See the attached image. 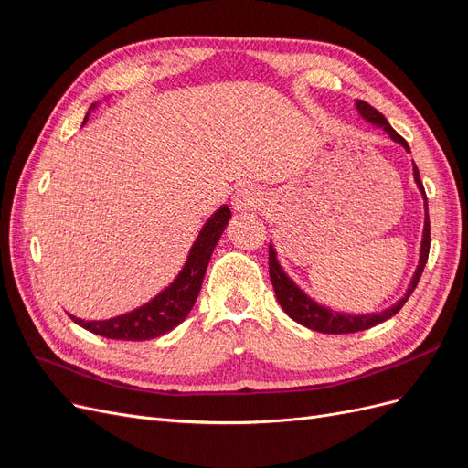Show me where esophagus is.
Segmentation results:
<instances>
[{"label":"esophagus","instance_id":"esophagus-1","mask_svg":"<svg viewBox=\"0 0 468 468\" xmlns=\"http://www.w3.org/2000/svg\"><path fill=\"white\" fill-rule=\"evenodd\" d=\"M261 203V191L256 186H242L238 187L232 197V207L238 212H246L260 207Z\"/></svg>","mask_w":468,"mask_h":468}]
</instances>
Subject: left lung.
<instances>
[{
    "instance_id": "left-lung-1",
    "label": "left lung",
    "mask_w": 468,
    "mask_h": 468,
    "mask_svg": "<svg viewBox=\"0 0 468 468\" xmlns=\"http://www.w3.org/2000/svg\"><path fill=\"white\" fill-rule=\"evenodd\" d=\"M356 107L359 111V115L371 124L380 126V129H385V133L394 140V143H399L406 152H410V146L406 140L396 133L392 126L388 124V121L380 115V112L371 107L369 103L361 101L357 99ZM414 181L416 186L423 197V205H426V222H423V238H421V248H420V263L416 267V273L410 281V287L406 291V294L402 299L388 306L387 310H382V313H375V314H346V313H335V310L318 304L316 301L310 299V296L296 285V282L282 271V267L277 260V251L273 246H269V277H271L273 282V289H275V296L281 304V308L285 310V313L306 328L314 330V332H322V334H353V332H361V330H369L373 325L385 322L388 318H392L399 310L406 304V301L410 299V294L414 292L418 281L423 273V267H426L428 256H430V215H428V197H426V189L421 186V179H420V172L414 164Z\"/></svg>"
}]
</instances>
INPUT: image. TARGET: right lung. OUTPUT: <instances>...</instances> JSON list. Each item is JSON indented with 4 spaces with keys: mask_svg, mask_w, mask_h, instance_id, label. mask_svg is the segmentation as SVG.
<instances>
[{
    "mask_svg": "<svg viewBox=\"0 0 468 468\" xmlns=\"http://www.w3.org/2000/svg\"><path fill=\"white\" fill-rule=\"evenodd\" d=\"M86 121L88 117L83 119V122ZM230 217V208L222 205L205 222L179 275L174 279L172 285L155 294L150 303L134 308L133 313L109 320H81L72 314H69V318L91 334L109 339H124V342H146V339L160 337L174 330L191 313L197 296H199L212 251H215V246L218 244Z\"/></svg>",
    "mask_w": 468,
    "mask_h": 468,
    "instance_id": "add662e5",
    "label": "right lung"
}]
</instances>
